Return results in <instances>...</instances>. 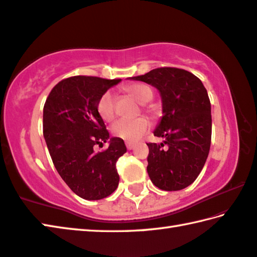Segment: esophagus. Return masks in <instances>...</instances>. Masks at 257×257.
<instances>
[{
	"instance_id": "obj_1",
	"label": "esophagus",
	"mask_w": 257,
	"mask_h": 257,
	"mask_svg": "<svg viewBox=\"0 0 257 257\" xmlns=\"http://www.w3.org/2000/svg\"><path fill=\"white\" fill-rule=\"evenodd\" d=\"M125 146H127V148L129 149V151H132V149H134V148H135V146H136V144H135V143L127 142V143H125Z\"/></svg>"
}]
</instances>
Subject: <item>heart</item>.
Segmentation results:
<instances>
[{
	"label": "heart",
	"instance_id": "b5f03b06",
	"mask_svg": "<svg viewBox=\"0 0 257 257\" xmlns=\"http://www.w3.org/2000/svg\"><path fill=\"white\" fill-rule=\"evenodd\" d=\"M125 92L132 95L135 100L143 104V110L148 114H154L156 108L147 102L152 100L153 92L147 85L141 83L130 84L124 87ZM97 112L106 122H111L115 118V97L110 91L102 94L97 102ZM149 129V122L146 118L141 116L135 120H119L112 125L111 132L115 137L123 139L127 142H136Z\"/></svg>",
	"mask_w": 257,
	"mask_h": 257
}]
</instances>
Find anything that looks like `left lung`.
I'll return each mask as SVG.
<instances>
[{
  "mask_svg": "<svg viewBox=\"0 0 257 257\" xmlns=\"http://www.w3.org/2000/svg\"><path fill=\"white\" fill-rule=\"evenodd\" d=\"M132 78L155 86L163 102L164 115L154 135L165 141L147 144L148 175L161 190L184 189L202 171L211 144V104L206 87L192 73L176 67L155 68Z\"/></svg>",
  "mask_w": 257,
  "mask_h": 257,
  "instance_id": "1",
  "label": "left lung"
}]
</instances>
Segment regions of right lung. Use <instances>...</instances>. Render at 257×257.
<instances>
[{"label": "right lung", "mask_w": 257, "mask_h": 257, "mask_svg": "<svg viewBox=\"0 0 257 257\" xmlns=\"http://www.w3.org/2000/svg\"><path fill=\"white\" fill-rule=\"evenodd\" d=\"M121 80L77 75L58 82L44 106V137L58 174L85 200H100L119 184L116 161L127 152L121 138H110L102 152H94L109 137L97 112L102 94Z\"/></svg>", "instance_id": "right-lung-1"}]
</instances>
